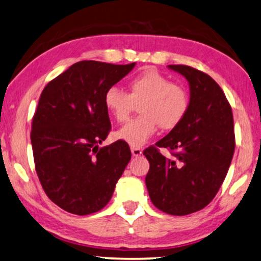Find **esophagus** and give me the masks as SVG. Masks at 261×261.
I'll return each instance as SVG.
<instances>
[{
    "label": "esophagus",
    "instance_id": "esophagus-1",
    "mask_svg": "<svg viewBox=\"0 0 261 261\" xmlns=\"http://www.w3.org/2000/svg\"><path fill=\"white\" fill-rule=\"evenodd\" d=\"M131 152H132V156L137 157L142 155L143 150L141 148H138V146H131Z\"/></svg>",
    "mask_w": 261,
    "mask_h": 261
}]
</instances>
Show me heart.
<instances>
[{
    "label": "heart",
    "instance_id": "heart-1",
    "mask_svg": "<svg viewBox=\"0 0 261 261\" xmlns=\"http://www.w3.org/2000/svg\"><path fill=\"white\" fill-rule=\"evenodd\" d=\"M129 93L112 86L104 94V105L110 115L124 122L141 101V115L131 119L116 132V137L132 146H139L156 134L159 125L164 130L174 129L185 118L189 97L185 87L171 83L153 68L138 73L129 82Z\"/></svg>",
    "mask_w": 261,
    "mask_h": 261
}]
</instances>
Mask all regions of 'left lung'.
<instances>
[{"instance_id":"8db88e82","label":"left lung","mask_w":261,"mask_h":261,"mask_svg":"<svg viewBox=\"0 0 261 261\" xmlns=\"http://www.w3.org/2000/svg\"><path fill=\"white\" fill-rule=\"evenodd\" d=\"M168 67L188 82L189 106L177 126L143 151L150 163L145 185L155 207L182 216L215 197L232 162L236 136L232 108L215 80L190 66ZM160 147L175 151L174 159L164 158Z\"/></svg>"}]
</instances>
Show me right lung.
Here are the masks:
<instances>
[{"label": "right lung", "mask_w": 261, "mask_h": 261, "mask_svg": "<svg viewBox=\"0 0 261 261\" xmlns=\"http://www.w3.org/2000/svg\"><path fill=\"white\" fill-rule=\"evenodd\" d=\"M135 65L79 61L40 95L31 132L35 170L46 195L66 212L89 215L104 208L130 162L127 143L100 149L98 143L111 130L106 90Z\"/></svg>", "instance_id": "add662e5"}]
</instances>
